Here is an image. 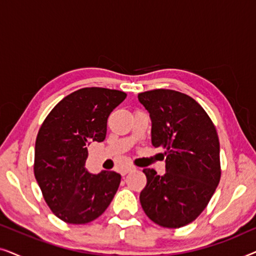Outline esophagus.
<instances>
[{"label":"esophagus","mask_w":256,"mask_h":256,"mask_svg":"<svg viewBox=\"0 0 256 256\" xmlns=\"http://www.w3.org/2000/svg\"><path fill=\"white\" fill-rule=\"evenodd\" d=\"M135 168H132V166H127V168H124V169H121L120 172L122 176H126V174H127L128 172H130V171H132Z\"/></svg>","instance_id":"1"}]
</instances>
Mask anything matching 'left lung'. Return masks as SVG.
<instances>
[{"label": "left lung", "instance_id": "1", "mask_svg": "<svg viewBox=\"0 0 256 256\" xmlns=\"http://www.w3.org/2000/svg\"><path fill=\"white\" fill-rule=\"evenodd\" d=\"M152 118V143L166 148V172L144 169L140 194L143 211L162 227L180 228L208 206L220 180V146L216 127L194 99L172 90L138 94Z\"/></svg>", "mask_w": 256, "mask_h": 256}]
</instances>
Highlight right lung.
I'll list each match as a JSON object with an SVG mask.
<instances>
[{"label":"right lung","instance_id":"right-lung-1","mask_svg":"<svg viewBox=\"0 0 256 256\" xmlns=\"http://www.w3.org/2000/svg\"><path fill=\"white\" fill-rule=\"evenodd\" d=\"M127 94L102 87L76 90L56 104L40 126L34 172L46 204L68 224L93 222L106 211L121 176L85 169L90 142L106 138L107 118Z\"/></svg>","mask_w":256,"mask_h":256}]
</instances>
